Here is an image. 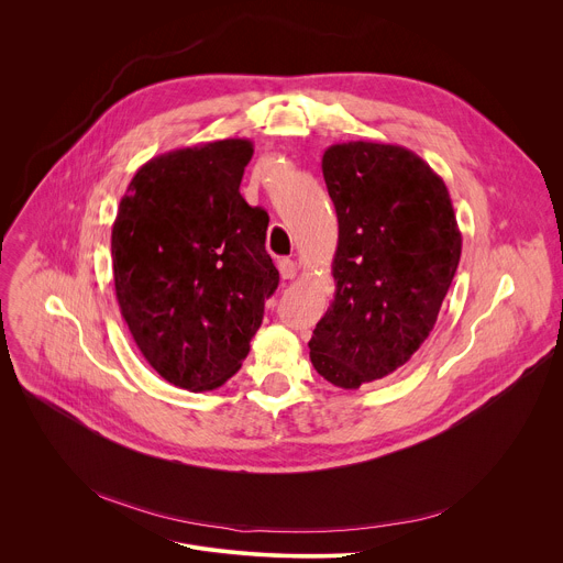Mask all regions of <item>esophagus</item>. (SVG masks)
Returning <instances> with one entry per match:
<instances>
[{
    "label": "esophagus",
    "instance_id": "esophagus-1",
    "mask_svg": "<svg viewBox=\"0 0 563 563\" xmlns=\"http://www.w3.org/2000/svg\"><path fill=\"white\" fill-rule=\"evenodd\" d=\"M278 269H280V276H283V280H294V278H296V274H298V267H296V263H294V261H289V258L280 261V263H278Z\"/></svg>",
    "mask_w": 563,
    "mask_h": 563
}]
</instances>
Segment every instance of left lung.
Masks as SVG:
<instances>
[{
    "instance_id": "1",
    "label": "left lung",
    "mask_w": 563,
    "mask_h": 563,
    "mask_svg": "<svg viewBox=\"0 0 563 563\" xmlns=\"http://www.w3.org/2000/svg\"><path fill=\"white\" fill-rule=\"evenodd\" d=\"M339 242L334 298L317 323L310 360L354 390L401 368L433 332L463 251L453 203L416 152L375 141L323 152Z\"/></svg>"
}]
</instances>
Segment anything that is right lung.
<instances>
[{"label": "right lung", "mask_w": 563, "mask_h": 563, "mask_svg": "<svg viewBox=\"0 0 563 563\" xmlns=\"http://www.w3.org/2000/svg\"><path fill=\"white\" fill-rule=\"evenodd\" d=\"M249 139L177 147L132 177L112 227L114 289L130 334L166 382L213 390L258 332L278 269L269 216L240 195Z\"/></svg>", "instance_id": "obj_1"}]
</instances>
